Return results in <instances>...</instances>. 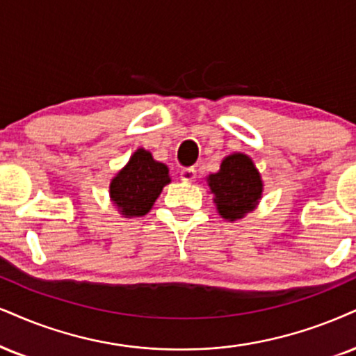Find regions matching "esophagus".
<instances>
[{
    "label": "esophagus",
    "mask_w": 356,
    "mask_h": 356,
    "mask_svg": "<svg viewBox=\"0 0 356 356\" xmlns=\"http://www.w3.org/2000/svg\"><path fill=\"white\" fill-rule=\"evenodd\" d=\"M179 178L183 179V181H193V179L196 178V170L195 168H183L179 171Z\"/></svg>",
    "instance_id": "obj_1"
}]
</instances>
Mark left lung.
Listing matches in <instances>:
<instances>
[{
	"label": "left lung",
	"mask_w": 356,
	"mask_h": 356,
	"mask_svg": "<svg viewBox=\"0 0 356 356\" xmlns=\"http://www.w3.org/2000/svg\"><path fill=\"white\" fill-rule=\"evenodd\" d=\"M209 188L214 193V203L225 219L234 221L252 211L262 193V181L251 158L234 153L225 158L221 170L209 175Z\"/></svg>",
	"instance_id": "obj_1"
}]
</instances>
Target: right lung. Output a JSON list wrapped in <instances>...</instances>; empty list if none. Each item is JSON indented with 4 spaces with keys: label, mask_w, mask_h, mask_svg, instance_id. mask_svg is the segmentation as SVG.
<instances>
[{
    "label": "right lung",
    "mask_w": 356,
    "mask_h": 356,
    "mask_svg": "<svg viewBox=\"0 0 356 356\" xmlns=\"http://www.w3.org/2000/svg\"><path fill=\"white\" fill-rule=\"evenodd\" d=\"M168 183V168L153 160L150 152L140 148L131 155L129 165L112 179L111 196L113 204L127 218L143 216Z\"/></svg>",
    "instance_id": "add662e5"
}]
</instances>
